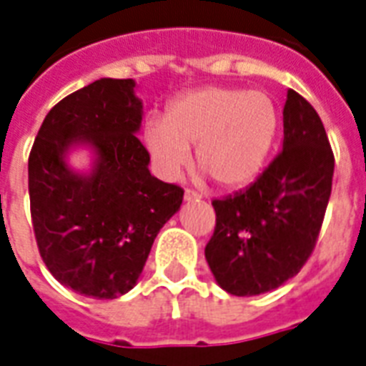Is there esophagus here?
Here are the masks:
<instances>
[{"instance_id": "1", "label": "esophagus", "mask_w": 366, "mask_h": 366, "mask_svg": "<svg viewBox=\"0 0 366 366\" xmlns=\"http://www.w3.org/2000/svg\"><path fill=\"white\" fill-rule=\"evenodd\" d=\"M184 199H186V201H199V199H201V193L195 192V189H186V192H184Z\"/></svg>"}]
</instances>
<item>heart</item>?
<instances>
[{
	"label": "heart",
	"instance_id": "obj_1",
	"mask_svg": "<svg viewBox=\"0 0 366 366\" xmlns=\"http://www.w3.org/2000/svg\"><path fill=\"white\" fill-rule=\"evenodd\" d=\"M278 127L280 112L265 92L204 86L177 97L165 118H150L144 144L169 178L189 163V147H197L199 171L219 188L239 189L265 167Z\"/></svg>",
	"mask_w": 366,
	"mask_h": 366
}]
</instances>
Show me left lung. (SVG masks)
Segmentation results:
<instances>
[{"label":"left lung","instance_id":"obj_1","mask_svg":"<svg viewBox=\"0 0 366 366\" xmlns=\"http://www.w3.org/2000/svg\"><path fill=\"white\" fill-rule=\"evenodd\" d=\"M335 156L322 118L295 90L284 105V148L252 186L214 199L204 257L227 293L252 297L295 276L316 248Z\"/></svg>","mask_w":366,"mask_h":366}]
</instances>
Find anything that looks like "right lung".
Returning a JSON list of instances; mask_svg holds the SVG:
<instances>
[{
  "label": "right lung",
  "instance_id": "add662e5",
  "mask_svg": "<svg viewBox=\"0 0 366 366\" xmlns=\"http://www.w3.org/2000/svg\"><path fill=\"white\" fill-rule=\"evenodd\" d=\"M132 79H101L50 109L28 162L29 210L44 265L80 295L114 299L132 290L154 239L182 204L184 189L148 171L137 139L142 105ZM88 142L98 163L88 177L63 162Z\"/></svg>",
  "mask_w": 366,
  "mask_h": 366
}]
</instances>
